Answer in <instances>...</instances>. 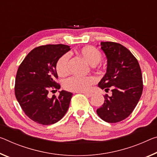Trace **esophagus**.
Listing matches in <instances>:
<instances>
[{"label": "esophagus", "mask_w": 157, "mask_h": 157, "mask_svg": "<svg viewBox=\"0 0 157 157\" xmlns=\"http://www.w3.org/2000/svg\"><path fill=\"white\" fill-rule=\"evenodd\" d=\"M83 94L87 97H91L92 95H93V94H92L91 93H89V92H83Z\"/></svg>", "instance_id": "obj_1"}]
</instances>
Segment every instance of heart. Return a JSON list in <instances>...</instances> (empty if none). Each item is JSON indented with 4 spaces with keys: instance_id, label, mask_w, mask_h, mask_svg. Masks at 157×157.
Here are the masks:
<instances>
[{
    "instance_id": "heart-1",
    "label": "heart",
    "mask_w": 157,
    "mask_h": 157,
    "mask_svg": "<svg viewBox=\"0 0 157 157\" xmlns=\"http://www.w3.org/2000/svg\"><path fill=\"white\" fill-rule=\"evenodd\" d=\"M79 54L86 61L89 65L95 66L100 63L103 56L102 53L92 46H85L79 50ZM68 54L62 55L56 61V71L61 77H64L68 73ZM95 82V79L92 77L73 76L67 79L64 84V87L70 91L84 92L89 90L91 84Z\"/></svg>"
}]
</instances>
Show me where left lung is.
I'll return each mask as SVG.
<instances>
[{
	"label": "left lung",
	"mask_w": 157,
	"mask_h": 157,
	"mask_svg": "<svg viewBox=\"0 0 157 157\" xmlns=\"http://www.w3.org/2000/svg\"><path fill=\"white\" fill-rule=\"evenodd\" d=\"M101 49L107 58L105 75L98 84L112 96L96 113L103 121L116 123L127 118L135 109L143 93V84L140 65L132 53L121 44L101 42Z\"/></svg>",
	"instance_id": "8db88e82"
}]
</instances>
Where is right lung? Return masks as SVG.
I'll use <instances>...</instances> for the list:
<instances>
[{
    "label": "right lung",
    "mask_w": 157,
    "mask_h": 157,
    "mask_svg": "<svg viewBox=\"0 0 157 157\" xmlns=\"http://www.w3.org/2000/svg\"><path fill=\"white\" fill-rule=\"evenodd\" d=\"M71 50L65 44H47L33 49L27 54L17 71L14 93L24 113L42 125L56 123L65 115L73 96L62 90L59 96H48L49 91H57L61 86L56 63L60 57Z\"/></svg>",
    "instance_id": "obj_1"
}]
</instances>
